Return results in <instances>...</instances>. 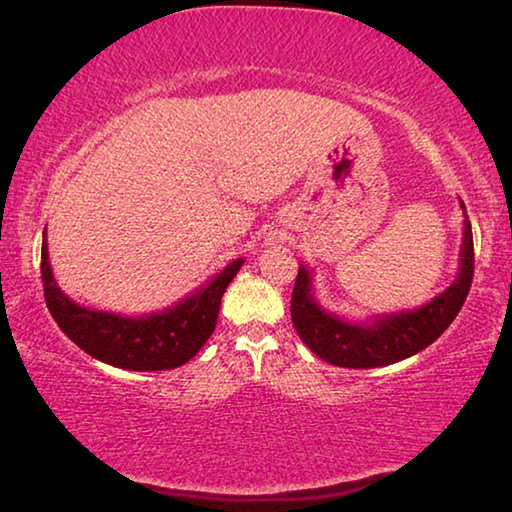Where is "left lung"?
<instances>
[{
	"instance_id": "8db88e82",
	"label": "left lung",
	"mask_w": 512,
	"mask_h": 512,
	"mask_svg": "<svg viewBox=\"0 0 512 512\" xmlns=\"http://www.w3.org/2000/svg\"><path fill=\"white\" fill-rule=\"evenodd\" d=\"M465 212V205L461 201ZM474 275V241L470 219L463 221L461 266L456 280L427 305L411 311L372 316L368 320H345L329 314L316 300L311 271L300 264L291 296L293 327L307 348L332 366L381 368L427 348L458 316L470 293Z\"/></svg>"
}]
</instances>
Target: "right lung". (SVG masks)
<instances>
[{
    "label": "right lung",
    "instance_id": "1",
    "mask_svg": "<svg viewBox=\"0 0 512 512\" xmlns=\"http://www.w3.org/2000/svg\"><path fill=\"white\" fill-rule=\"evenodd\" d=\"M244 259H235L210 282L173 307L144 316H124L112 311L81 307L67 298L54 280L47 253V228L42 241V287L51 316L58 327L83 352L108 366L124 370H171L196 357L210 339L221 298Z\"/></svg>",
    "mask_w": 512,
    "mask_h": 512
}]
</instances>
